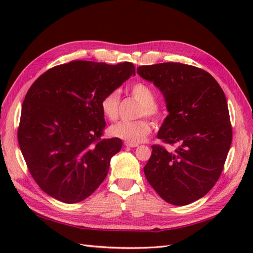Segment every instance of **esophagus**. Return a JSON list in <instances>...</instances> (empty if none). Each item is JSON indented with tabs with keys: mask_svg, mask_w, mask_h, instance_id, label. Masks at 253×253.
<instances>
[{
	"mask_svg": "<svg viewBox=\"0 0 253 253\" xmlns=\"http://www.w3.org/2000/svg\"><path fill=\"white\" fill-rule=\"evenodd\" d=\"M125 146L128 148H136L138 147L137 143H130V142H125Z\"/></svg>",
	"mask_w": 253,
	"mask_h": 253,
	"instance_id": "34e87169",
	"label": "esophagus"
}]
</instances>
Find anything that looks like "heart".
Returning a JSON list of instances; mask_svg holds the SVG:
<instances>
[{
	"label": "heart",
	"mask_w": 253,
	"mask_h": 253,
	"mask_svg": "<svg viewBox=\"0 0 253 253\" xmlns=\"http://www.w3.org/2000/svg\"><path fill=\"white\" fill-rule=\"evenodd\" d=\"M130 94L141 105L139 107L138 116H149L154 121L162 118V112L158 107L155 92L149 84L144 83L133 84L129 89ZM120 91L112 90L103 95L101 99V111L103 115L110 121H115L118 117V107H120ZM110 133L116 138L123 139L130 143H139L146 140L152 130V125L146 118L133 122H118L110 127Z\"/></svg>",
	"instance_id": "heart-1"
}]
</instances>
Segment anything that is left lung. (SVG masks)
Returning <instances> with one entry per match:
<instances>
[{
	"label": "left lung",
	"instance_id": "1",
	"mask_svg": "<svg viewBox=\"0 0 253 253\" xmlns=\"http://www.w3.org/2000/svg\"><path fill=\"white\" fill-rule=\"evenodd\" d=\"M139 76L163 93L169 115L158 132L159 144L143 168L149 184L174 206H187L206 196L219 178L232 144L227 101L208 72L180 63L139 66Z\"/></svg>",
	"mask_w": 253,
	"mask_h": 253
}]
</instances>
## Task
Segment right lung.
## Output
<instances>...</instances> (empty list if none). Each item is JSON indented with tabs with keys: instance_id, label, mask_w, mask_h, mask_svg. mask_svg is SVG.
<instances>
[{
	"instance_id": "right-lung-1",
	"label": "right lung",
	"mask_w": 253,
	"mask_h": 253,
	"mask_svg": "<svg viewBox=\"0 0 253 253\" xmlns=\"http://www.w3.org/2000/svg\"><path fill=\"white\" fill-rule=\"evenodd\" d=\"M135 75L129 62L73 61L53 67L27 92L18 143L32 178L65 203L84 200L105 179L122 140L102 139L101 99Z\"/></svg>"
}]
</instances>
